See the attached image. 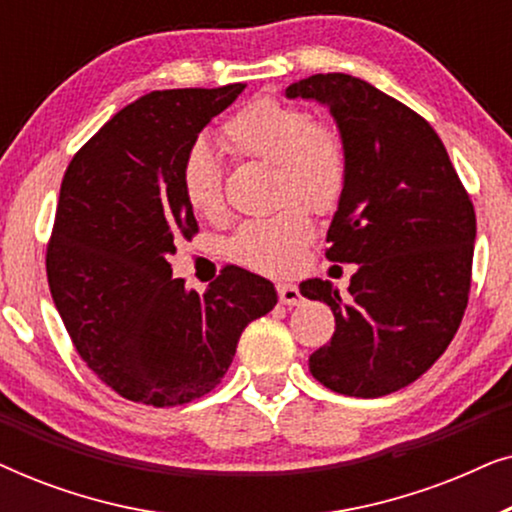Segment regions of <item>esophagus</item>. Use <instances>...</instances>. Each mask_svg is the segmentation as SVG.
Segmentation results:
<instances>
[{"label":"esophagus","mask_w":512,"mask_h":512,"mask_svg":"<svg viewBox=\"0 0 512 512\" xmlns=\"http://www.w3.org/2000/svg\"><path fill=\"white\" fill-rule=\"evenodd\" d=\"M277 293H279V303H282V305H300V303H303V296H300V289L296 284H289V282L277 284Z\"/></svg>","instance_id":"esophagus-1"}]
</instances>
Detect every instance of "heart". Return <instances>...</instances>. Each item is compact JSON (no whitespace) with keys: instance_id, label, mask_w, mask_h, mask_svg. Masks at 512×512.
<instances>
[{"instance_id":"heart-1","label":"heart","mask_w":512,"mask_h":512,"mask_svg":"<svg viewBox=\"0 0 512 512\" xmlns=\"http://www.w3.org/2000/svg\"><path fill=\"white\" fill-rule=\"evenodd\" d=\"M221 142L240 158L277 170V202L298 200L314 212L338 205L347 184L345 139L333 125L312 121L298 104L256 97L223 123ZM181 188L193 212L219 216L223 172L207 142H193L181 165ZM314 235L310 214L286 205L265 219L247 221L230 242L237 261L265 275H289L303 261Z\"/></svg>"}]
</instances>
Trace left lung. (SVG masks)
Masks as SVG:
<instances>
[{
  "label": "left lung",
  "mask_w": 512,
  "mask_h": 512,
  "mask_svg": "<svg viewBox=\"0 0 512 512\" xmlns=\"http://www.w3.org/2000/svg\"><path fill=\"white\" fill-rule=\"evenodd\" d=\"M286 97L328 107L347 149L326 258L356 263V272L345 298L324 279L300 284L335 317L331 342L310 356V373L338 394L387 396L424 375L461 324L473 202L436 130L368 81L314 74L291 83Z\"/></svg>",
  "instance_id": "obj_1"
}]
</instances>
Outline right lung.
<instances>
[{
    "label": "right lung",
    "mask_w": 512,
    "mask_h": 512,
    "mask_svg": "<svg viewBox=\"0 0 512 512\" xmlns=\"http://www.w3.org/2000/svg\"><path fill=\"white\" fill-rule=\"evenodd\" d=\"M242 90H153L104 123L62 179L46 251L53 303L81 359L128 401L172 408L209 394L249 321L277 305L272 282L237 265L200 296L167 261L198 233L186 151Z\"/></svg>",
    "instance_id": "obj_1"
}]
</instances>
